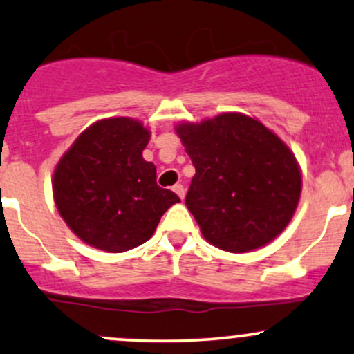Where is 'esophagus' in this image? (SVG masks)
Returning a JSON list of instances; mask_svg holds the SVG:
<instances>
[{
	"mask_svg": "<svg viewBox=\"0 0 354 354\" xmlns=\"http://www.w3.org/2000/svg\"><path fill=\"white\" fill-rule=\"evenodd\" d=\"M173 192L176 193V195L180 196L181 200H185V193H186V189H185V186H183V185H174V186H173Z\"/></svg>",
	"mask_w": 354,
	"mask_h": 354,
	"instance_id": "1",
	"label": "esophagus"
}]
</instances>
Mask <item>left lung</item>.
Listing matches in <instances>:
<instances>
[{"label":"left lung","instance_id":"1","mask_svg":"<svg viewBox=\"0 0 354 354\" xmlns=\"http://www.w3.org/2000/svg\"><path fill=\"white\" fill-rule=\"evenodd\" d=\"M176 133L196 169L185 203L212 245L243 254L284 230L302 180L277 136L239 112L180 124Z\"/></svg>","mask_w":354,"mask_h":354}]
</instances>
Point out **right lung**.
<instances>
[{
  "label": "right lung",
  "mask_w": 354,
  "mask_h": 354,
  "mask_svg": "<svg viewBox=\"0 0 354 354\" xmlns=\"http://www.w3.org/2000/svg\"><path fill=\"white\" fill-rule=\"evenodd\" d=\"M149 131L138 120H97L75 139L53 173V198L70 230L88 245L119 252L147 242L162 213L181 201L156 183L142 158Z\"/></svg>",
  "instance_id": "right-lung-1"
}]
</instances>
